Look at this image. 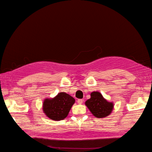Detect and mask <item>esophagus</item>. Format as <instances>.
<instances>
[{
	"instance_id": "1",
	"label": "esophagus",
	"mask_w": 152,
	"mask_h": 152,
	"mask_svg": "<svg viewBox=\"0 0 152 152\" xmlns=\"http://www.w3.org/2000/svg\"><path fill=\"white\" fill-rule=\"evenodd\" d=\"M78 104H82V103H83V100L82 99H78Z\"/></svg>"
}]
</instances>
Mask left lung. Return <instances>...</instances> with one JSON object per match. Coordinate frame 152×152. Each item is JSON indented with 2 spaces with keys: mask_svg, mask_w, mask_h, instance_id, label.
<instances>
[{
  "mask_svg": "<svg viewBox=\"0 0 152 152\" xmlns=\"http://www.w3.org/2000/svg\"><path fill=\"white\" fill-rule=\"evenodd\" d=\"M86 105L96 118H104L111 114L114 104L103 98L99 92L91 93V98L86 102Z\"/></svg>",
  "mask_w": 152,
  "mask_h": 152,
  "instance_id": "8db88e82",
  "label": "left lung"
}]
</instances>
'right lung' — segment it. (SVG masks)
I'll list each match as a JSON object with an SVG mask.
<instances>
[{"instance_id": "obj_1", "label": "right lung", "mask_w": 152, "mask_h": 152, "mask_svg": "<svg viewBox=\"0 0 152 152\" xmlns=\"http://www.w3.org/2000/svg\"><path fill=\"white\" fill-rule=\"evenodd\" d=\"M75 99L67 93H58L53 99H47L43 103L44 112L48 118L55 121L62 120L69 114Z\"/></svg>"}]
</instances>
